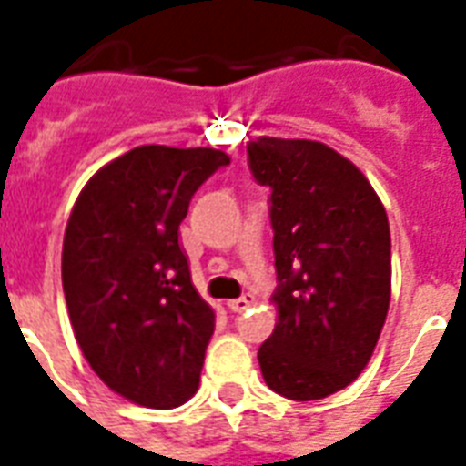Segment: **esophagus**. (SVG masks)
<instances>
[{
  "label": "esophagus",
  "mask_w": 466,
  "mask_h": 466,
  "mask_svg": "<svg viewBox=\"0 0 466 466\" xmlns=\"http://www.w3.org/2000/svg\"><path fill=\"white\" fill-rule=\"evenodd\" d=\"M251 305H254V293H244L241 298H234V300H229V303H227V308H229L232 312H244V310H248Z\"/></svg>",
  "instance_id": "34e87169"
}]
</instances>
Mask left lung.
Instances as JSON below:
<instances>
[{"mask_svg":"<svg viewBox=\"0 0 466 466\" xmlns=\"http://www.w3.org/2000/svg\"><path fill=\"white\" fill-rule=\"evenodd\" d=\"M247 154L271 190L279 279L261 374L290 400L325 399L364 371L386 322L389 218L364 173L319 141L261 137Z\"/></svg>","mask_w":466,"mask_h":466,"instance_id":"obj_1","label":"left lung"}]
</instances>
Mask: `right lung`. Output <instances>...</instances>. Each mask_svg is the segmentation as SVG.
Here are the masks:
<instances>
[{"mask_svg":"<svg viewBox=\"0 0 466 466\" xmlns=\"http://www.w3.org/2000/svg\"><path fill=\"white\" fill-rule=\"evenodd\" d=\"M227 163L218 148L137 147L99 168L70 212V325L92 371L131 403L166 410L198 390L215 310L195 290L177 229Z\"/></svg>","mask_w":466,"mask_h":466,"instance_id":"obj_1","label":"right lung"}]
</instances>
